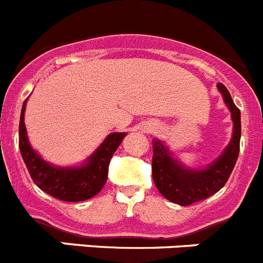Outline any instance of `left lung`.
<instances>
[{
	"label": "left lung",
	"mask_w": 263,
	"mask_h": 263,
	"mask_svg": "<svg viewBox=\"0 0 263 263\" xmlns=\"http://www.w3.org/2000/svg\"><path fill=\"white\" fill-rule=\"evenodd\" d=\"M217 89L231 111L233 135L224 152L204 169H190L173 157L164 141L153 139L152 176L157 190L164 198L179 205H190L207 199L223 187L235 167L240 152L241 114L228 89L217 84Z\"/></svg>",
	"instance_id": "1"
}]
</instances>
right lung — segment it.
I'll return each mask as SVG.
<instances>
[{
	"label": "right lung",
	"mask_w": 263,
	"mask_h": 263,
	"mask_svg": "<svg viewBox=\"0 0 263 263\" xmlns=\"http://www.w3.org/2000/svg\"><path fill=\"white\" fill-rule=\"evenodd\" d=\"M26 102L27 99L23 102L21 111L20 151L34 183L44 193L64 202H81L97 195L107 181L110 160L126 134L114 132L108 135L84 165L55 166L40 157L28 143L25 126Z\"/></svg>",
	"instance_id": "obj_1"
}]
</instances>
